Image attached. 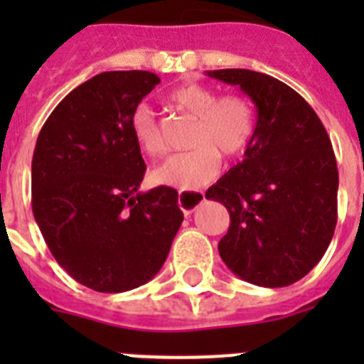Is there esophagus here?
I'll list each match as a JSON object with an SVG mask.
<instances>
[{"label":"esophagus","instance_id":"34e87169","mask_svg":"<svg viewBox=\"0 0 364 364\" xmlns=\"http://www.w3.org/2000/svg\"><path fill=\"white\" fill-rule=\"evenodd\" d=\"M202 200H204V193L202 191H189V189L178 191V205L186 215L197 210L198 205L202 204Z\"/></svg>","mask_w":364,"mask_h":364}]
</instances>
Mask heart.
I'll list each match as a JSON object with an SVG mask.
<instances>
[{"instance_id":"1","label":"heart","mask_w":364,"mask_h":364,"mask_svg":"<svg viewBox=\"0 0 364 364\" xmlns=\"http://www.w3.org/2000/svg\"><path fill=\"white\" fill-rule=\"evenodd\" d=\"M167 102L176 111L195 118L189 153L175 154L153 171L156 184L193 189L208 184L220 171V156L240 159L255 134V109L240 95H220L200 83L175 87ZM131 134L147 156L166 154V140L159 120L147 105H138L131 114Z\"/></svg>"}]
</instances>
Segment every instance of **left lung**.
I'll use <instances>...</instances> for the list:
<instances>
[{
  "mask_svg": "<svg viewBox=\"0 0 364 364\" xmlns=\"http://www.w3.org/2000/svg\"><path fill=\"white\" fill-rule=\"evenodd\" d=\"M208 74L239 85L257 107L244 160L205 191L230 211L218 253L244 281L290 286L323 259L336 231L339 173L330 136L306 100L281 80L247 69Z\"/></svg>",
  "mask_w": 364,
  "mask_h": 364,
  "instance_id": "8db88e82",
  "label": "left lung"
}]
</instances>
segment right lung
Here are the masks:
<instances>
[{"label":"right lung","instance_id":"1","mask_svg":"<svg viewBox=\"0 0 364 364\" xmlns=\"http://www.w3.org/2000/svg\"><path fill=\"white\" fill-rule=\"evenodd\" d=\"M160 78L96 74L56 105L32 156V213L74 281L102 294L146 284L166 262L184 213L176 189L140 193L146 164L131 114Z\"/></svg>","mask_w":364,"mask_h":364}]
</instances>
